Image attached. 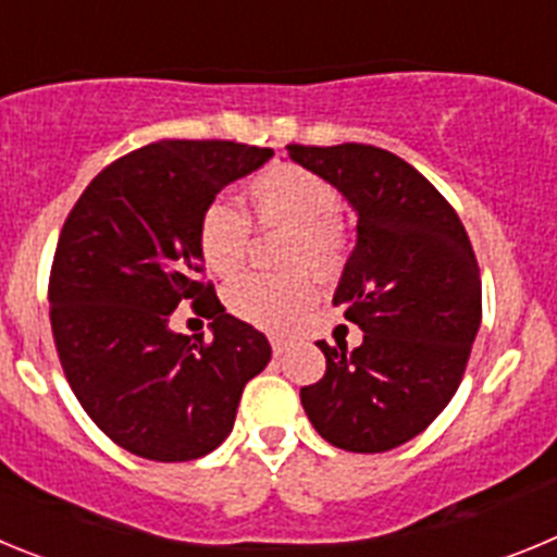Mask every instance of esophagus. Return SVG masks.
<instances>
[{
    "mask_svg": "<svg viewBox=\"0 0 557 557\" xmlns=\"http://www.w3.org/2000/svg\"><path fill=\"white\" fill-rule=\"evenodd\" d=\"M270 346H273L275 357H282V354L287 351V339H284V337H270Z\"/></svg>",
    "mask_w": 557,
    "mask_h": 557,
    "instance_id": "1",
    "label": "esophagus"
}]
</instances>
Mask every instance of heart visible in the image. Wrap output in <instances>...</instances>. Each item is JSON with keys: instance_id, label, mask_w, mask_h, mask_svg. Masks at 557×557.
Returning a JSON list of instances; mask_svg holds the SVG:
<instances>
[{"instance_id": "b5f03b06", "label": "heart", "mask_w": 557, "mask_h": 557, "mask_svg": "<svg viewBox=\"0 0 557 557\" xmlns=\"http://www.w3.org/2000/svg\"><path fill=\"white\" fill-rule=\"evenodd\" d=\"M248 209L259 225L293 228L289 268L334 275L346 262V236L339 228V195L318 172L298 164H273L262 170L245 191ZM250 245V228L231 203L206 206L198 225V248L214 275L239 273ZM314 301L309 273L287 278L245 275L225 293V307L239 321L264 332H287Z\"/></svg>"}]
</instances>
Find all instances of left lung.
<instances>
[{"label": "left lung", "mask_w": 557, "mask_h": 557, "mask_svg": "<svg viewBox=\"0 0 557 557\" xmlns=\"http://www.w3.org/2000/svg\"><path fill=\"white\" fill-rule=\"evenodd\" d=\"M287 152L357 214L334 304L362 343L354 351L318 343L326 373L301 387L304 412L337 449L391 451L421 435L460 387L482 321L469 234L444 195L393 152L354 141Z\"/></svg>", "instance_id": "1"}]
</instances>
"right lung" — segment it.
Masks as SVG:
<instances>
[{
    "label": "right lung",
    "instance_id": "1",
    "mask_svg": "<svg viewBox=\"0 0 557 557\" xmlns=\"http://www.w3.org/2000/svg\"><path fill=\"white\" fill-rule=\"evenodd\" d=\"M273 159L236 141H156L97 175L58 239L49 321L63 373L88 418L131 455L198 460L234 430L270 343L198 282V225L218 191ZM191 297L212 339L169 329Z\"/></svg>",
    "mask_w": 557,
    "mask_h": 557
}]
</instances>
